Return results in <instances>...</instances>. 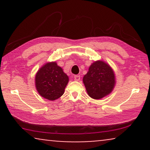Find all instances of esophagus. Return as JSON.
I'll return each instance as SVG.
<instances>
[{"instance_id": "1", "label": "esophagus", "mask_w": 150, "mask_h": 150, "mask_svg": "<svg viewBox=\"0 0 150 150\" xmlns=\"http://www.w3.org/2000/svg\"><path fill=\"white\" fill-rule=\"evenodd\" d=\"M80 79H81V77H80V76H79V75L74 76V81H79Z\"/></svg>"}]
</instances>
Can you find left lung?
Here are the masks:
<instances>
[{
	"instance_id": "8db88e82",
	"label": "left lung",
	"mask_w": 150,
	"mask_h": 150,
	"mask_svg": "<svg viewBox=\"0 0 150 150\" xmlns=\"http://www.w3.org/2000/svg\"><path fill=\"white\" fill-rule=\"evenodd\" d=\"M83 81L87 94L95 100H100L110 94L116 83L113 69L102 60L91 63Z\"/></svg>"
}]
</instances>
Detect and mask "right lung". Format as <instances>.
<instances>
[{"label": "right lung", "instance_id": "right-lung-1", "mask_svg": "<svg viewBox=\"0 0 150 150\" xmlns=\"http://www.w3.org/2000/svg\"><path fill=\"white\" fill-rule=\"evenodd\" d=\"M68 82V76L55 61L42 65L35 78V85L39 94L52 101L58 99L64 93Z\"/></svg>", "mask_w": 150, "mask_h": 150}]
</instances>
